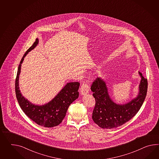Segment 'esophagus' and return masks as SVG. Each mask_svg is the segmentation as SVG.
Instances as JSON below:
<instances>
[{
	"instance_id": "esophagus-1",
	"label": "esophagus",
	"mask_w": 159,
	"mask_h": 159,
	"mask_svg": "<svg viewBox=\"0 0 159 159\" xmlns=\"http://www.w3.org/2000/svg\"><path fill=\"white\" fill-rule=\"evenodd\" d=\"M89 91V87L88 83L86 82L83 83L80 89V93L82 95H83L88 93Z\"/></svg>"
}]
</instances>
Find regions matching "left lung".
Returning <instances> with one entry per match:
<instances>
[{"mask_svg":"<svg viewBox=\"0 0 159 159\" xmlns=\"http://www.w3.org/2000/svg\"><path fill=\"white\" fill-rule=\"evenodd\" d=\"M141 78L139 94L127 103L120 105L114 103L110 97L106 83L102 78H97L91 87L95 99L93 120L103 129L119 127L131 120L139 111L147 96V79L139 72Z\"/></svg>","mask_w":159,"mask_h":159,"instance_id":"1","label":"left lung"}]
</instances>
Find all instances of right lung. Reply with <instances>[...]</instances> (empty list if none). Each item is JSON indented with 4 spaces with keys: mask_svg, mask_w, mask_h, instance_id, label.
<instances>
[{
    "mask_svg": "<svg viewBox=\"0 0 159 159\" xmlns=\"http://www.w3.org/2000/svg\"><path fill=\"white\" fill-rule=\"evenodd\" d=\"M39 43L36 39L20 61L16 79V99L23 112L31 120L40 126L46 128H53L61 124L66 116L70 105L79 97L78 89L80 83L70 82L59 92L52 101L45 105L32 104L31 102L22 96L19 87V78L20 73L21 64L26 54L33 50Z\"/></svg>",
    "mask_w": 159,
    "mask_h": 159,
    "instance_id": "right-lung-1",
    "label": "right lung"
}]
</instances>
